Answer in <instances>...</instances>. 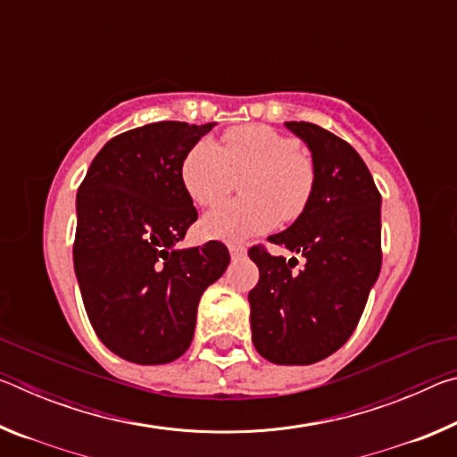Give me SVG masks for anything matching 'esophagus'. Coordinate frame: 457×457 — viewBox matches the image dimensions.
<instances>
[{"label": "esophagus", "mask_w": 457, "mask_h": 457, "mask_svg": "<svg viewBox=\"0 0 457 457\" xmlns=\"http://www.w3.org/2000/svg\"><path fill=\"white\" fill-rule=\"evenodd\" d=\"M229 253H231V260H239L245 256V245L242 244H229Z\"/></svg>", "instance_id": "obj_1"}]
</instances>
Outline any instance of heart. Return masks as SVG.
<instances>
[{
    "mask_svg": "<svg viewBox=\"0 0 457 457\" xmlns=\"http://www.w3.org/2000/svg\"><path fill=\"white\" fill-rule=\"evenodd\" d=\"M183 189L201 207L218 205L239 183L242 199L228 201L204 220L218 239H244L292 221L306 210L314 191V163L294 137L266 125L231 127L223 146L201 138L179 167Z\"/></svg>",
    "mask_w": 457,
    "mask_h": 457,
    "instance_id": "obj_1",
    "label": "heart"
}]
</instances>
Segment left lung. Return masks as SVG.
Listing matches in <instances>:
<instances>
[{
    "label": "left lung",
    "mask_w": 457,
    "mask_h": 457,
    "mask_svg": "<svg viewBox=\"0 0 457 457\" xmlns=\"http://www.w3.org/2000/svg\"><path fill=\"white\" fill-rule=\"evenodd\" d=\"M286 127L312 153L314 191L300 218L268 239L306 262L292 272L284 256L262 244L250 247L260 268L247 296L252 340L276 365H312L349 340L365 311L383 258L381 193L343 138L312 122Z\"/></svg>",
    "instance_id": "left-lung-1"
}]
</instances>
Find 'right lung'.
Segmentation results:
<instances>
[{"instance_id":"1","label":"right lung","mask_w":457,"mask_h":457,"mask_svg":"<svg viewBox=\"0 0 457 457\" xmlns=\"http://www.w3.org/2000/svg\"><path fill=\"white\" fill-rule=\"evenodd\" d=\"M215 122L161 120L111 138L76 197L74 270L92 328L114 354L165 365L189 349L197 304L226 272L221 242L177 250L197 210L179 167Z\"/></svg>"}]
</instances>
